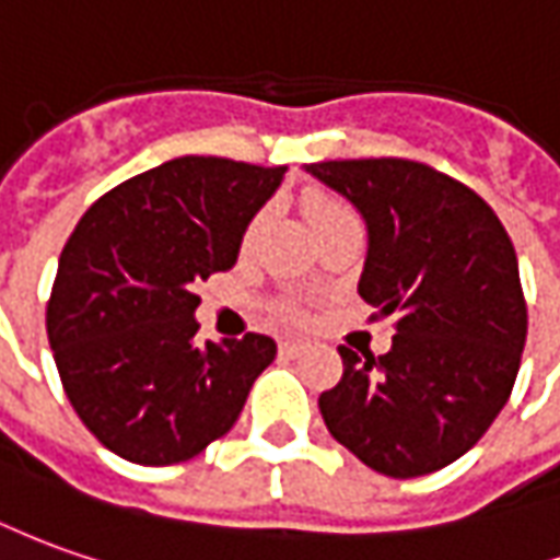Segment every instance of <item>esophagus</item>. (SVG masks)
<instances>
[{
    "instance_id": "esophagus-1",
    "label": "esophagus",
    "mask_w": 560,
    "mask_h": 560,
    "mask_svg": "<svg viewBox=\"0 0 560 560\" xmlns=\"http://www.w3.org/2000/svg\"><path fill=\"white\" fill-rule=\"evenodd\" d=\"M279 352L281 355H288V359H296V355L303 352V343H296V340H281Z\"/></svg>"
}]
</instances>
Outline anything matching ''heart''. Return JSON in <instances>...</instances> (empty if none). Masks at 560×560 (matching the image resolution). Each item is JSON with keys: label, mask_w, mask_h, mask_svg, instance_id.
Here are the masks:
<instances>
[{"label": "heart", "mask_w": 560, "mask_h": 560, "mask_svg": "<svg viewBox=\"0 0 560 560\" xmlns=\"http://www.w3.org/2000/svg\"><path fill=\"white\" fill-rule=\"evenodd\" d=\"M306 217H310V226L312 230H322V226H328L334 220H349V217H355L349 211V205H343L340 199H334V196H325V192H312L306 196ZM264 226V217H254L250 220V226L245 230V245H250L254 238H257V232ZM284 318H294V310L291 306H284L281 310Z\"/></svg>", "instance_id": "heart-1"}]
</instances>
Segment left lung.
<instances>
[{"mask_svg":"<svg viewBox=\"0 0 560 560\" xmlns=\"http://www.w3.org/2000/svg\"><path fill=\"white\" fill-rule=\"evenodd\" d=\"M368 226L359 294L395 318L386 355L340 346L343 376L322 392L325 425L389 478L466 454L505 408L527 340L512 238L488 201L408 159L315 162Z\"/></svg>","mask_w":560,"mask_h":560,"instance_id":"left-lung-1","label":"left lung"}]
</instances>
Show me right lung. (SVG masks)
<instances>
[{
	"instance_id": "1",
	"label": "right lung",
	"mask_w": 560,
	"mask_h": 560,
	"mask_svg": "<svg viewBox=\"0 0 560 560\" xmlns=\"http://www.w3.org/2000/svg\"><path fill=\"white\" fill-rule=\"evenodd\" d=\"M284 165L184 155L91 205L63 245L48 340L89 432L128 463L171 466L226 435L276 340L196 343V281L238 260L242 235Z\"/></svg>"
}]
</instances>
